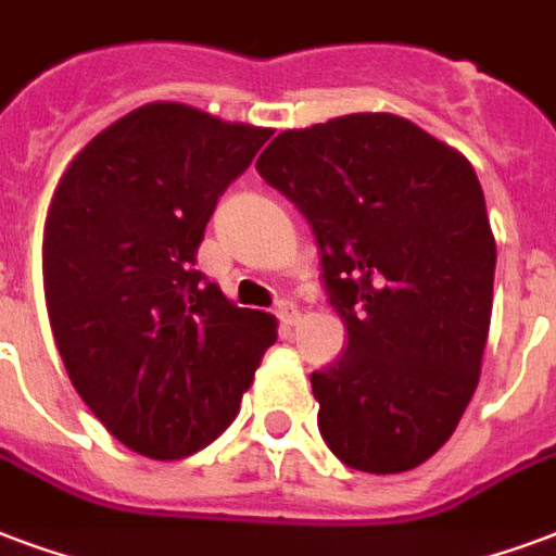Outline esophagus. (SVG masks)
Wrapping results in <instances>:
<instances>
[{
    "instance_id": "esophagus-1",
    "label": "esophagus",
    "mask_w": 556,
    "mask_h": 556,
    "mask_svg": "<svg viewBox=\"0 0 556 556\" xmlns=\"http://www.w3.org/2000/svg\"><path fill=\"white\" fill-rule=\"evenodd\" d=\"M275 316H278V323H281L283 328H290V325H295V319H299V311H295L293 302H278L275 304Z\"/></svg>"
}]
</instances>
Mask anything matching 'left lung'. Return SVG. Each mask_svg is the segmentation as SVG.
Returning a JSON list of instances; mask_svg holds the SVG:
<instances>
[{"label": "left lung", "mask_w": 556, "mask_h": 556, "mask_svg": "<svg viewBox=\"0 0 556 556\" xmlns=\"http://www.w3.org/2000/svg\"><path fill=\"white\" fill-rule=\"evenodd\" d=\"M257 173L307 219L349 331L311 375L319 433L345 466L416 469L460 421L490 333L495 237L460 152L392 114L283 131Z\"/></svg>", "instance_id": "8db88e82"}]
</instances>
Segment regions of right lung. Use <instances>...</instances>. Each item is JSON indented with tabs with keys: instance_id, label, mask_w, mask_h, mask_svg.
<instances>
[{
	"instance_id": "obj_1",
	"label": "right lung",
	"mask_w": 556,
	"mask_h": 556,
	"mask_svg": "<svg viewBox=\"0 0 556 556\" xmlns=\"http://www.w3.org/2000/svg\"><path fill=\"white\" fill-rule=\"evenodd\" d=\"M269 128L175 102L116 119L75 154L43 231L49 323L70 381L116 440L152 460L214 442L278 337L195 269L219 195Z\"/></svg>"
}]
</instances>
